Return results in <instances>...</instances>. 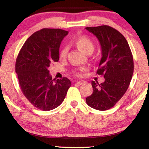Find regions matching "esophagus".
I'll return each instance as SVG.
<instances>
[{"mask_svg": "<svg viewBox=\"0 0 149 149\" xmlns=\"http://www.w3.org/2000/svg\"><path fill=\"white\" fill-rule=\"evenodd\" d=\"M85 83H86V81H84V80H81V81H77L76 84H77V85H83V84H85Z\"/></svg>", "mask_w": 149, "mask_h": 149, "instance_id": "1", "label": "esophagus"}]
</instances>
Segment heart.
Masks as SVG:
<instances>
[{
  "label": "heart",
  "mask_w": 149,
  "mask_h": 149,
  "mask_svg": "<svg viewBox=\"0 0 149 149\" xmlns=\"http://www.w3.org/2000/svg\"><path fill=\"white\" fill-rule=\"evenodd\" d=\"M75 45L79 48L80 50H81L85 53H89L90 52H93L95 47L94 44L91 39L85 36H81L77 38L75 40ZM68 52V48L66 47H64L62 48L60 52V58H64L66 56ZM87 68L85 67L79 68L76 72H75V74L77 76H81L84 74V73L86 71Z\"/></svg>",
  "instance_id": "1"
}]
</instances>
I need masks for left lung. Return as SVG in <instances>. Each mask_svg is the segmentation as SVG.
Returning a JSON list of instances; mask_svg holds the SVG:
<instances>
[{"label":"left lung","instance_id":"left-lung-1","mask_svg":"<svg viewBox=\"0 0 149 149\" xmlns=\"http://www.w3.org/2000/svg\"><path fill=\"white\" fill-rule=\"evenodd\" d=\"M95 35L101 46L102 58L97 74L104 81H92V95L86 98L90 107L99 110L112 108L127 90L133 68V55L127 40L116 29L108 26L85 27Z\"/></svg>","mask_w":149,"mask_h":149}]
</instances>
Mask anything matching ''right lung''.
<instances>
[{
    "label": "right lung",
    "mask_w": 149,
    "mask_h": 149,
    "mask_svg": "<svg viewBox=\"0 0 149 149\" xmlns=\"http://www.w3.org/2000/svg\"><path fill=\"white\" fill-rule=\"evenodd\" d=\"M68 31L44 28L32 34L19 52L16 72L19 87L26 99L35 108L49 111L64 100L72 85L67 77L52 79L49 67L59 60V49Z\"/></svg>",
    "instance_id": "1"
}]
</instances>
